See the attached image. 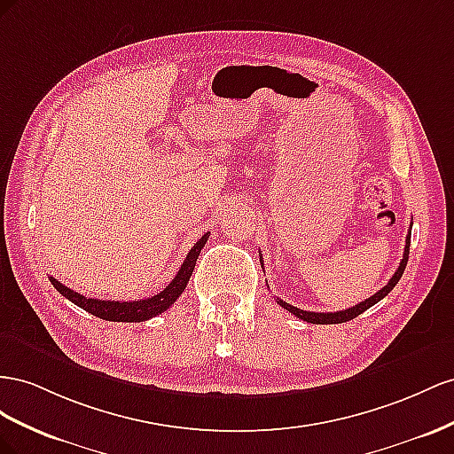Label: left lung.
Returning <instances> with one entry per match:
<instances>
[{"label":"left lung","instance_id":"1","mask_svg":"<svg viewBox=\"0 0 454 454\" xmlns=\"http://www.w3.org/2000/svg\"><path fill=\"white\" fill-rule=\"evenodd\" d=\"M411 226H412V224H411ZM409 245H411V234L407 236V241H405V251H403V258H401L399 268L395 270V274L392 276V279L387 281L377 294L369 296L367 301L359 302V304H356V306H352V308L342 309V312H327V314L306 312V309H301V308H296V306H291V304H287V302H283L281 299H276V301H278V304H279L281 308L287 309V312H291L293 316L301 317V319H304V321H308V323H316V325H333V323H346V321H349V319L357 317L359 314H364L365 309H369L371 306H374L377 302H380V301L384 299V296L395 287L397 281L401 279V276H403L405 266H407V261H409Z\"/></svg>","mask_w":454,"mask_h":454}]
</instances>
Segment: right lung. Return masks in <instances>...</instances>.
Returning a JSON list of instances; mask_svg holds the SVG:
<instances>
[{
    "label": "right lung",
    "instance_id": "1",
    "mask_svg": "<svg viewBox=\"0 0 454 454\" xmlns=\"http://www.w3.org/2000/svg\"><path fill=\"white\" fill-rule=\"evenodd\" d=\"M207 239H209V234L201 236V239L196 241V245H193V247L190 249L186 261L183 262V266H180L178 274L173 278V281L167 285V287L161 293L148 296V299H142V301L121 302V301L90 299V296H83L80 293L68 289L67 285H62L55 278H49V279H51V283H53V287L64 296V299H68L75 306L83 308L85 312H89V314H93V316H97L100 319H106V321L140 323V321H146V319H152L155 316L163 314L165 309L171 308L178 296L183 294V291L186 289V285L190 281L192 271H193V268H196V261L200 256V251L203 249V245L207 243Z\"/></svg>",
    "mask_w": 454,
    "mask_h": 454
}]
</instances>
